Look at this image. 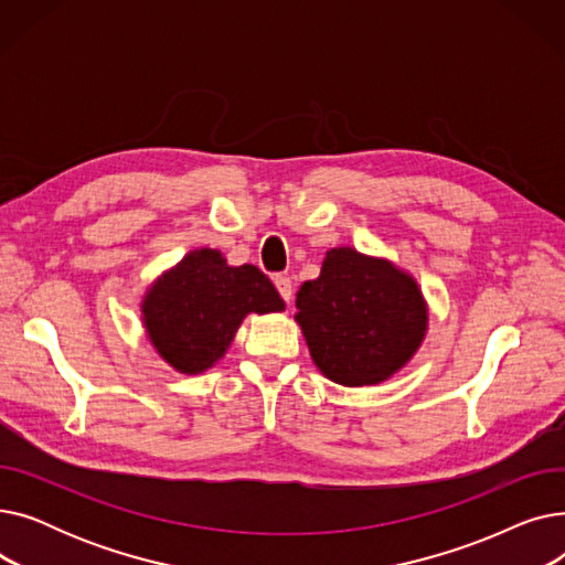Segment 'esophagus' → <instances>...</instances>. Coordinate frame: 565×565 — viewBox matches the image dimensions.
Instances as JSON below:
<instances>
[{
	"instance_id": "1",
	"label": "esophagus",
	"mask_w": 565,
	"mask_h": 565,
	"mask_svg": "<svg viewBox=\"0 0 565 565\" xmlns=\"http://www.w3.org/2000/svg\"><path fill=\"white\" fill-rule=\"evenodd\" d=\"M275 286H277L279 295L284 298V302L290 305V300H292V284H290V279L284 277V275H277L275 277Z\"/></svg>"
}]
</instances>
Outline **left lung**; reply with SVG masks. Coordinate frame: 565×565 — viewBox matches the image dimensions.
Returning a JSON list of instances; mask_svg holds the SVG:
<instances>
[{
    "label": "left lung",
    "mask_w": 565,
    "mask_h": 565,
    "mask_svg": "<svg viewBox=\"0 0 565 565\" xmlns=\"http://www.w3.org/2000/svg\"><path fill=\"white\" fill-rule=\"evenodd\" d=\"M295 307L313 364L343 387L390 380L428 330V305L414 277L352 247L324 254L320 277L300 286Z\"/></svg>",
    "instance_id": "obj_1"
}]
</instances>
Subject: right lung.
<instances>
[{"mask_svg":"<svg viewBox=\"0 0 565 565\" xmlns=\"http://www.w3.org/2000/svg\"><path fill=\"white\" fill-rule=\"evenodd\" d=\"M277 288L256 265H228L217 249H194L158 277L141 300L146 337L178 373L220 362L249 313L284 311Z\"/></svg>","mask_w":565,"mask_h":565,"instance_id":"1","label":"right lung"}]
</instances>
